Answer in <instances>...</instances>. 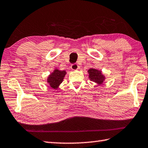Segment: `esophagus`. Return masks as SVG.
<instances>
[{"label": "esophagus", "mask_w": 148, "mask_h": 148, "mask_svg": "<svg viewBox=\"0 0 148 148\" xmlns=\"http://www.w3.org/2000/svg\"><path fill=\"white\" fill-rule=\"evenodd\" d=\"M71 68L72 70L76 71V70H77V69H79V65H78L77 64H76V63H74V64H72L71 66Z\"/></svg>", "instance_id": "1"}]
</instances>
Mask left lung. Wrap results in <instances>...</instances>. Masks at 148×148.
<instances>
[{
    "label": "left lung",
    "instance_id": "1",
    "mask_svg": "<svg viewBox=\"0 0 148 148\" xmlns=\"http://www.w3.org/2000/svg\"><path fill=\"white\" fill-rule=\"evenodd\" d=\"M88 73L89 74L88 77L90 81L95 82L98 85H101L105 79V77L102 74L101 71L97 70V69L93 68L90 69L88 71Z\"/></svg>",
    "mask_w": 148,
    "mask_h": 148
}]
</instances>
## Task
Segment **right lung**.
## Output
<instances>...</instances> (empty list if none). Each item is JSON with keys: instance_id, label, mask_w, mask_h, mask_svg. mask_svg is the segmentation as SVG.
<instances>
[{"instance_id": "obj_1", "label": "right lung", "mask_w": 148, "mask_h": 148, "mask_svg": "<svg viewBox=\"0 0 148 148\" xmlns=\"http://www.w3.org/2000/svg\"><path fill=\"white\" fill-rule=\"evenodd\" d=\"M66 72L65 71H60L58 69L55 70L49 75L47 78V83L52 88L57 89L59 85L62 83Z\"/></svg>"}]
</instances>
